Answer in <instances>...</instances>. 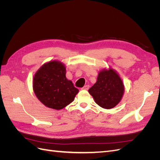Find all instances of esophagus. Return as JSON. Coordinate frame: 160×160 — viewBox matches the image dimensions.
<instances>
[{
    "instance_id": "obj_1",
    "label": "esophagus",
    "mask_w": 160,
    "mask_h": 160,
    "mask_svg": "<svg viewBox=\"0 0 160 160\" xmlns=\"http://www.w3.org/2000/svg\"><path fill=\"white\" fill-rule=\"evenodd\" d=\"M89 88V85H87L84 86L83 88H82V89H83V90H88Z\"/></svg>"
}]
</instances>
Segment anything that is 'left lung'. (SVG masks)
<instances>
[{
  "mask_svg": "<svg viewBox=\"0 0 160 160\" xmlns=\"http://www.w3.org/2000/svg\"><path fill=\"white\" fill-rule=\"evenodd\" d=\"M88 91L97 104L109 109L115 107L122 100L125 86L118 72L109 67L99 72L96 83Z\"/></svg>",
  "mask_w": 160,
  "mask_h": 160,
  "instance_id": "left-lung-1",
  "label": "left lung"
}]
</instances>
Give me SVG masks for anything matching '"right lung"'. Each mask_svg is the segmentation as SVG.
<instances>
[{
  "mask_svg": "<svg viewBox=\"0 0 160 160\" xmlns=\"http://www.w3.org/2000/svg\"><path fill=\"white\" fill-rule=\"evenodd\" d=\"M32 89L46 107L60 110L74 100L79 89L66 77V67L59 61L45 62L34 75Z\"/></svg>",
  "mask_w": 160,
  "mask_h": 160,
  "instance_id": "right-lung-1",
  "label": "right lung"
}]
</instances>
